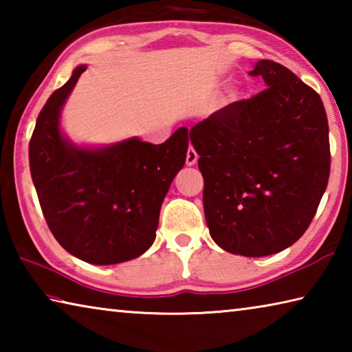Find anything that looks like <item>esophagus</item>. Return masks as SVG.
Returning <instances> with one entry per match:
<instances>
[{"label": "esophagus", "mask_w": 352, "mask_h": 352, "mask_svg": "<svg viewBox=\"0 0 352 352\" xmlns=\"http://www.w3.org/2000/svg\"><path fill=\"white\" fill-rule=\"evenodd\" d=\"M197 160H199L197 152L194 151V147H189L188 148V153H186V164L188 166H194L195 163H197Z\"/></svg>", "instance_id": "esophagus-1"}]
</instances>
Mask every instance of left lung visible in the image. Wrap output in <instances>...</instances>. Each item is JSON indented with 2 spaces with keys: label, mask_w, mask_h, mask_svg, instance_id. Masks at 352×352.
<instances>
[{
  "label": "left lung",
  "mask_w": 352,
  "mask_h": 352,
  "mask_svg": "<svg viewBox=\"0 0 352 352\" xmlns=\"http://www.w3.org/2000/svg\"><path fill=\"white\" fill-rule=\"evenodd\" d=\"M250 74L265 90L212 113L189 140L212 241L261 258L289 248L311 225L329 178V127L321 98L289 68L259 60Z\"/></svg>",
  "instance_id": "1"
}]
</instances>
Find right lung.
<instances>
[{
  "label": "right lung",
  "mask_w": 352,
  "mask_h": 352,
  "mask_svg": "<svg viewBox=\"0 0 352 352\" xmlns=\"http://www.w3.org/2000/svg\"><path fill=\"white\" fill-rule=\"evenodd\" d=\"M87 65L46 100L29 142V164L41 211L57 242L94 265L146 253L160 210L188 152V129L163 144L138 136L107 146L77 144L62 130V110Z\"/></svg>",
  "instance_id": "add662e5"
}]
</instances>
